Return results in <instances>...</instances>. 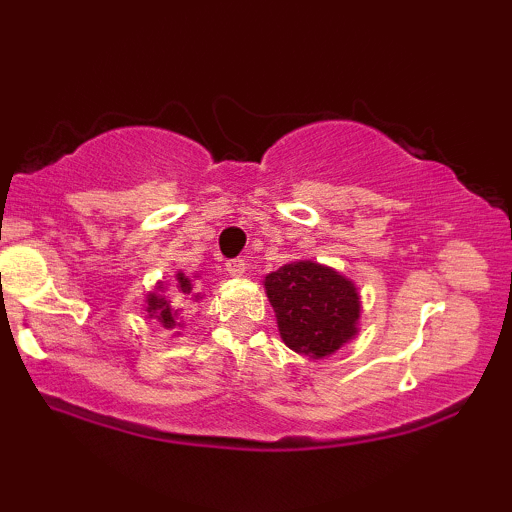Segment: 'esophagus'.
I'll return each mask as SVG.
<instances>
[{
	"instance_id": "1",
	"label": "esophagus",
	"mask_w": 512,
	"mask_h": 512,
	"mask_svg": "<svg viewBox=\"0 0 512 512\" xmlns=\"http://www.w3.org/2000/svg\"><path fill=\"white\" fill-rule=\"evenodd\" d=\"M226 272L231 276H243L248 272V264H245L243 257H233V260L226 262Z\"/></svg>"
}]
</instances>
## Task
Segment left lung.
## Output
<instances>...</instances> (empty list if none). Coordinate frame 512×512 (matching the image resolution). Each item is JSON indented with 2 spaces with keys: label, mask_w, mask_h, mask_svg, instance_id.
<instances>
[{
  "label": "left lung",
  "mask_w": 512,
  "mask_h": 512,
  "mask_svg": "<svg viewBox=\"0 0 512 512\" xmlns=\"http://www.w3.org/2000/svg\"><path fill=\"white\" fill-rule=\"evenodd\" d=\"M279 332L298 354L330 356L356 334L361 315L349 279L317 262H291L264 276Z\"/></svg>",
  "instance_id": "8db88e82"
}]
</instances>
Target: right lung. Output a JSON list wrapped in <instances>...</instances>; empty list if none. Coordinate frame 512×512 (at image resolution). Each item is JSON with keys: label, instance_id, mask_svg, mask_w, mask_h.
Returning a JSON list of instances; mask_svg holds the SVG:
<instances>
[{"label": "right lung", "instance_id": "1", "mask_svg": "<svg viewBox=\"0 0 512 512\" xmlns=\"http://www.w3.org/2000/svg\"><path fill=\"white\" fill-rule=\"evenodd\" d=\"M192 293V281L187 279L185 274H178V293H175L173 301H168L166 296H158V293H154V296H149V313L156 315L158 320L163 322V327H173L175 322H178V305L182 301V296H190ZM197 298V296H195Z\"/></svg>", "mask_w": 512, "mask_h": 512}]
</instances>
